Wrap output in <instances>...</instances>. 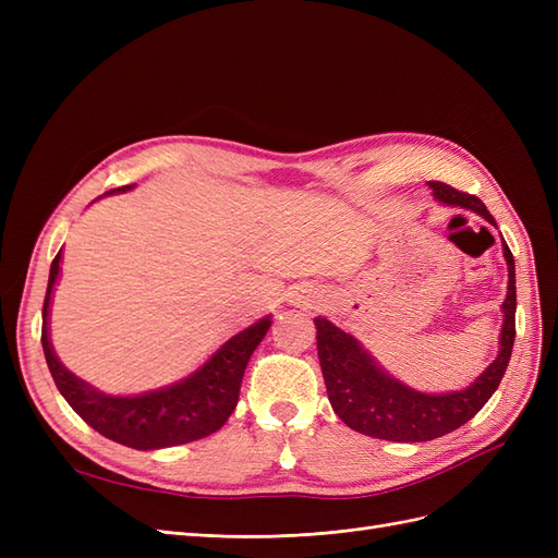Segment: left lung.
I'll use <instances>...</instances> for the list:
<instances>
[{
	"label": "left lung",
	"mask_w": 558,
	"mask_h": 558,
	"mask_svg": "<svg viewBox=\"0 0 558 558\" xmlns=\"http://www.w3.org/2000/svg\"><path fill=\"white\" fill-rule=\"evenodd\" d=\"M435 197L445 205L472 209L494 223L484 202L470 193H461L442 181H428ZM505 260H508V298L502 302V332L498 359L484 369V375L465 391H453L442 396H426L412 391L393 377L384 375L369 353L344 330L335 328L326 318H314L316 324V347L320 373H324L328 400L335 414L344 424L363 435L391 442H428L442 437L475 416L488 398L494 396L505 369H508L512 347H514V312H517V281H514V258L510 246L505 244Z\"/></svg>",
	"instance_id": "8db88e82"
}]
</instances>
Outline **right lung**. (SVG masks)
I'll return each instance as SVG.
<instances>
[{
    "mask_svg": "<svg viewBox=\"0 0 558 558\" xmlns=\"http://www.w3.org/2000/svg\"><path fill=\"white\" fill-rule=\"evenodd\" d=\"M125 189H130V185H123V191ZM116 191L121 189H113L109 193ZM58 272L60 253L50 263L48 289L44 300V356L58 391L88 426H93L97 433H102L118 445L132 449H162L202 440V437L216 433L226 424L228 416L238 408L240 386L251 353L263 342L272 320L265 316L258 324L234 335L195 375L174 386L134 398L105 396L97 393L86 381L74 377L70 369H64L53 347H50L48 305Z\"/></svg>",
    "mask_w": 558,
    "mask_h": 558,
    "instance_id": "obj_1",
    "label": "right lung"
}]
</instances>
